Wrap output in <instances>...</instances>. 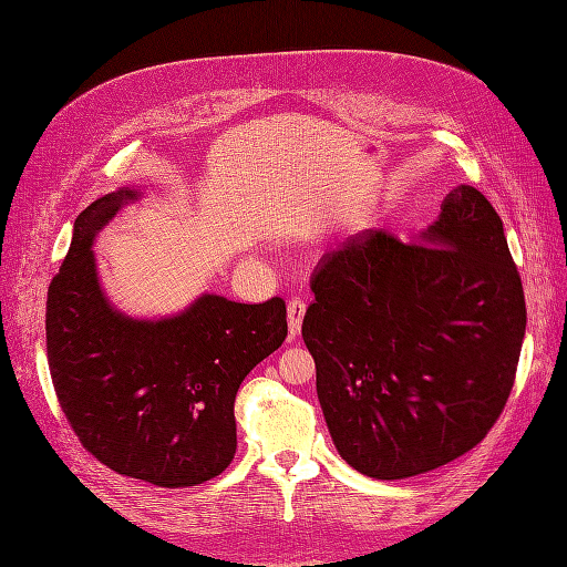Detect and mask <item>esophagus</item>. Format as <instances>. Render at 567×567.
<instances>
[{
  "mask_svg": "<svg viewBox=\"0 0 567 567\" xmlns=\"http://www.w3.org/2000/svg\"><path fill=\"white\" fill-rule=\"evenodd\" d=\"M307 312V305L302 298H290L288 302V331H290V338H296L302 329V317Z\"/></svg>",
  "mask_w": 567,
  "mask_h": 567,
  "instance_id": "34e87169",
  "label": "esophagus"
}]
</instances>
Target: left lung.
Listing matches in <instances>:
<instances>
[{
  "label": "left lung",
  "mask_w": 567,
  "mask_h": 567,
  "mask_svg": "<svg viewBox=\"0 0 567 567\" xmlns=\"http://www.w3.org/2000/svg\"><path fill=\"white\" fill-rule=\"evenodd\" d=\"M421 241L364 229L312 277L302 340L338 454L402 480L471 452L502 416L525 338L504 221L456 186Z\"/></svg>",
  "instance_id": "1"
}]
</instances>
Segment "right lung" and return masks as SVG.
Here are the masks:
<instances>
[{
  "label": "right lung",
  "instance_id": "right-lung-1",
  "mask_svg": "<svg viewBox=\"0 0 567 567\" xmlns=\"http://www.w3.org/2000/svg\"><path fill=\"white\" fill-rule=\"evenodd\" d=\"M136 196L123 188L75 219L71 250L47 293L51 383L96 461L158 487H194L236 454V392L286 340V302L203 296L161 321L115 312L99 288L92 241Z\"/></svg>",
  "mask_w": 567,
  "mask_h": 567
}]
</instances>
